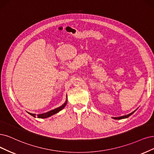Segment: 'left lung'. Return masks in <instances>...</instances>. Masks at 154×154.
Here are the masks:
<instances>
[{"mask_svg": "<svg viewBox=\"0 0 154 154\" xmlns=\"http://www.w3.org/2000/svg\"><path fill=\"white\" fill-rule=\"evenodd\" d=\"M136 109V110H137ZM136 110H134V112H131V113H129V114H128V115H126V116H121V117H113V119H117V120H120V119H126V118H128V117H129L130 116H131L133 113L136 111Z\"/></svg>", "mask_w": 154, "mask_h": 154, "instance_id": "1", "label": "left lung"}]
</instances>
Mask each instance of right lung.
Listing matches in <instances>:
<instances>
[{"mask_svg":"<svg viewBox=\"0 0 154 154\" xmlns=\"http://www.w3.org/2000/svg\"><path fill=\"white\" fill-rule=\"evenodd\" d=\"M67 103V97H66V100L65 101V103L63 104L61 106L56 108V109H54V110H52L51 111H49L46 113H41V114H37V116H36V114H35V113H29L28 112V113H29L30 115H31L32 116H33V117H36V116H37L38 118H40V119H45V118H48V117H51V116H53L54 114H56V113H57L58 112H59L60 111H61L62 109H63L65 106H66Z\"/></svg>","mask_w":154,"mask_h":154,"instance_id":"add662e5","label":"right lung"}]
</instances>
